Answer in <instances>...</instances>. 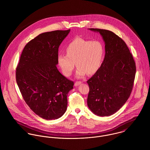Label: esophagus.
<instances>
[{"instance_id":"esophagus-1","label":"esophagus","mask_w":150,"mask_h":150,"mask_svg":"<svg viewBox=\"0 0 150 150\" xmlns=\"http://www.w3.org/2000/svg\"><path fill=\"white\" fill-rule=\"evenodd\" d=\"M81 83H82L81 81H76V82L75 83L74 85H75V86H79V85H80Z\"/></svg>"}]
</instances>
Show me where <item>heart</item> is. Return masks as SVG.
I'll use <instances>...</instances> for the list:
<instances>
[{
	"label": "heart",
	"instance_id": "obj_1",
	"mask_svg": "<svg viewBox=\"0 0 150 150\" xmlns=\"http://www.w3.org/2000/svg\"><path fill=\"white\" fill-rule=\"evenodd\" d=\"M66 55L59 54L57 61L62 73L70 76L74 68L78 67L76 75L82 77L86 73L94 74L99 69L105 55V45L100 40H88L77 38L68 44Z\"/></svg>",
	"mask_w": 150,
	"mask_h": 150
}]
</instances>
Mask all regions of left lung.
Here are the masks:
<instances>
[{
  "instance_id": "obj_1",
  "label": "left lung",
  "mask_w": 150,
  "mask_h": 150,
  "mask_svg": "<svg viewBox=\"0 0 150 150\" xmlns=\"http://www.w3.org/2000/svg\"><path fill=\"white\" fill-rule=\"evenodd\" d=\"M99 32L105 43V57L99 69L87 83L89 108L95 114L109 116L128 99L134 83L136 64L125 42L111 31L90 28Z\"/></svg>"
}]
</instances>
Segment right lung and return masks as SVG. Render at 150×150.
Here are the masks:
<instances>
[{"label": "right lung", "instance_id": "right-lung-1", "mask_svg": "<svg viewBox=\"0 0 150 150\" xmlns=\"http://www.w3.org/2000/svg\"><path fill=\"white\" fill-rule=\"evenodd\" d=\"M70 29L40 34L25 46L16 69V81L30 108L47 120L62 117L67 109L73 81L58 70L60 44Z\"/></svg>", "mask_w": 150, "mask_h": 150}]
</instances>
